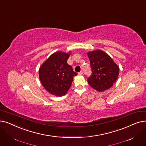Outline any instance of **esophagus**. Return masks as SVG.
I'll return each mask as SVG.
<instances>
[{
    "mask_svg": "<svg viewBox=\"0 0 146 146\" xmlns=\"http://www.w3.org/2000/svg\"><path fill=\"white\" fill-rule=\"evenodd\" d=\"M78 74H79V75H82V74H83V72H82V71H80V72H79V73H78Z\"/></svg>",
    "mask_w": 146,
    "mask_h": 146,
    "instance_id": "1",
    "label": "esophagus"
}]
</instances>
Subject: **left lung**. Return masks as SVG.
Wrapping results in <instances>:
<instances>
[{
  "mask_svg": "<svg viewBox=\"0 0 146 146\" xmlns=\"http://www.w3.org/2000/svg\"><path fill=\"white\" fill-rule=\"evenodd\" d=\"M92 74L88 82L92 88L102 92L111 88L117 80L119 67L110 56L101 50L88 52Z\"/></svg>",
  "mask_w": 146,
  "mask_h": 146,
  "instance_id": "1",
  "label": "left lung"
}]
</instances>
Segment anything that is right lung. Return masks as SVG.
Listing matches in <instances>:
<instances>
[{"label": "right lung", "instance_id": "obj_1", "mask_svg": "<svg viewBox=\"0 0 146 146\" xmlns=\"http://www.w3.org/2000/svg\"><path fill=\"white\" fill-rule=\"evenodd\" d=\"M70 54V51L55 52L39 68V79L42 86L55 96H64L71 86L73 77L78 74L67 64Z\"/></svg>", "mask_w": 146, "mask_h": 146}]
</instances>
